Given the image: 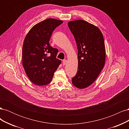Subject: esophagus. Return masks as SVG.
Listing matches in <instances>:
<instances>
[{
  "mask_svg": "<svg viewBox=\"0 0 129 129\" xmlns=\"http://www.w3.org/2000/svg\"><path fill=\"white\" fill-rule=\"evenodd\" d=\"M67 63V60H63V61H62V63H63V65H66V63Z\"/></svg>",
  "mask_w": 129,
  "mask_h": 129,
  "instance_id": "34e87169",
  "label": "esophagus"
}]
</instances>
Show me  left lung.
<instances>
[{"label": "left lung", "instance_id": "left-lung-1", "mask_svg": "<svg viewBox=\"0 0 129 129\" xmlns=\"http://www.w3.org/2000/svg\"><path fill=\"white\" fill-rule=\"evenodd\" d=\"M78 49V68L72 83L77 88L88 87L95 81L104 66V38L99 28L83 20L68 22Z\"/></svg>", "mask_w": 129, "mask_h": 129}]
</instances>
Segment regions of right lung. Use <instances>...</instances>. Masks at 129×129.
I'll return each mask as SVG.
<instances>
[{
	"label": "right lung",
	"mask_w": 129,
	"mask_h": 129,
	"mask_svg": "<svg viewBox=\"0 0 129 129\" xmlns=\"http://www.w3.org/2000/svg\"><path fill=\"white\" fill-rule=\"evenodd\" d=\"M63 21L47 19L29 31L22 47V64L30 81L38 85L49 84L61 64L56 58L58 49L49 43L52 33Z\"/></svg>",
	"instance_id": "add662e5"
}]
</instances>
